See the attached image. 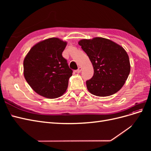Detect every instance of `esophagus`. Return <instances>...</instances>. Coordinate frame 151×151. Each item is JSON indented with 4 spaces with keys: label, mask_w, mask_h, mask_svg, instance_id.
I'll use <instances>...</instances> for the list:
<instances>
[{
    "label": "esophagus",
    "mask_w": 151,
    "mask_h": 151,
    "mask_svg": "<svg viewBox=\"0 0 151 151\" xmlns=\"http://www.w3.org/2000/svg\"><path fill=\"white\" fill-rule=\"evenodd\" d=\"M82 68H82L81 67H79L78 68V69H77V70H76V72H77V73H80V72H81V70H82Z\"/></svg>",
    "instance_id": "34e87169"
}]
</instances>
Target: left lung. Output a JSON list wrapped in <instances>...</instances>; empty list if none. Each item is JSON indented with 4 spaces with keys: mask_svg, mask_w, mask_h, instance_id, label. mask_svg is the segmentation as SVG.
I'll use <instances>...</instances> for the list:
<instances>
[{
    "mask_svg": "<svg viewBox=\"0 0 151 151\" xmlns=\"http://www.w3.org/2000/svg\"><path fill=\"white\" fill-rule=\"evenodd\" d=\"M94 68L92 78L86 81L89 92L97 96H108L124 85L130 71L129 55L119 45L96 37L79 42Z\"/></svg>",
    "mask_w": 151,
    "mask_h": 151,
    "instance_id": "left-lung-1",
    "label": "left lung"
}]
</instances>
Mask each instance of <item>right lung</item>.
<instances>
[{"mask_svg": "<svg viewBox=\"0 0 151 151\" xmlns=\"http://www.w3.org/2000/svg\"><path fill=\"white\" fill-rule=\"evenodd\" d=\"M67 42L57 38L40 42L31 48L24 60V76L36 93L53 99L61 96L68 87L72 70L62 57Z\"/></svg>", "mask_w": 151, "mask_h": 151, "instance_id": "add662e5", "label": "right lung"}]
</instances>
